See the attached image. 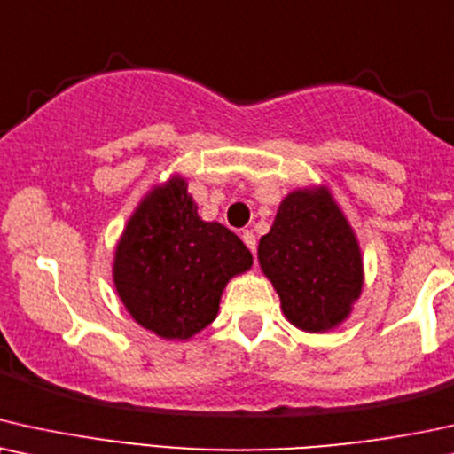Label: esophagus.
Returning <instances> with one entry per match:
<instances>
[{"label": "esophagus", "mask_w": 454, "mask_h": 454, "mask_svg": "<svg viewBox=\"0 0 454 454\" xmlns=\"http://www.w3.org/2000/svg\"><path fill=\"white\" fill-rule=\"evenodd\" d=\"M240 239H243V243L249 247L251 249V253H255V249H257V240H255V234H253L251 231H243L240 232Z\"/></svg>", "instance_id": "1"}]
</instances>
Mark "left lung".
I'll return each mask as SVG.
<instances>
[{
	"mask_svg": "<svg viewBox=\"0 0 454 454\" xmlns=\"http://www.w3.org/2000/svg\"><path fill=\"white\" fill-rule=\"evenodd\" d=\"M257 259L286 319L303 332L334 330L364 290V257L328 186L288 192Z\"/></svg>",
	"mask_w": 454,
	"mask_h": 454,
	"instance_id": "8db88e82",
	"label": "left lung"
}]
</instances>
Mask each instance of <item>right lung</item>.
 <instances>
[{"label": "right lung", "mask_w": 454, "mask_h": 454, "mask_svg": "<svg viewBox=\"0 0 454 454\" xmlns=\"http://www.w3.org/2000/svg\"><path fill=\"white\" fill-rule=\"evenodd\" d=\"M183 176L137 205L114 255V286L132 319L166 340H189L214 322L231 278L253 255L232 231L203 222Z\"/></svg>", "instance_id": "right-lung-1"}]
</instances>
